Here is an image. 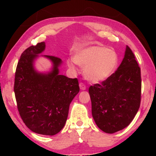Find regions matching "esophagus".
I'll return each instance as SVG.
<instances>
[{
    "label": "esophagus",
    "mask_w": 156,
    "mask_h": 156,
    "mask_svg": "<svg viewBox=\"0 0 156 156\" xmlns=\"http://www.w3.org/2000/svg\"><path fill=\"white\" fill-rule=\"evenodd\" d=\"M80 88L81 90H86L87 87L85 86L84 84H83V83H80Z\"/></svg>",
    "instance_id": "34e87169"
}]
</instances>
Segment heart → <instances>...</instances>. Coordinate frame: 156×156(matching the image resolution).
I'll return each mask as SVG.
<instances>
[{
  "label": "heart",
  "mask_w": 156,
  "mask_h": 156,
  "mask_svg": "<svg viewBox=\"0 0 156 156\" xmlns=\"http://www.w3.org/2000/svg\"><path fill=\"white\" fill-rule=\"evenodd\" d=\"M73 60L83 68L85 79L92 83L107 80L117 67L119 57L112 49L103 46H89L80 49L74 53ZM68 66L75 69L72 61H67Z\"/></svg>",
  "instance_id": "1"
}]
</instances>
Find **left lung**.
Segmentation results:
<instances>
[{"mask_svg":"<svg viewBox=\"0 0 156 156\" xmlns=\"http://www.w3.org/2000/svg\"><path fill=\"white\" fill-rule=\"evenodd\" d=\"M89 93L93 119L101 131L114 133L131 123L140 107L141 78L129 47L116 71L101 84L91 86Z\"/></svg>","mask_w":156,"mask_h":156,"instance_id":"1","label":"left lung"}]
</instances>
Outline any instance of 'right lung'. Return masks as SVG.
I'll use <instances>...</instances> for the list:
<instances>
[{
    "mask_svg": "<svg viewBox=\"0 0 156 156\" xmlns=\"http://www.w3.org/2000/svg\"><path fill=\"white\" fill-rule=\"evenodd\" d=\"M45 42L32 45L22 53L15 75L14 92L23 122L36 133L54 136L65 126L71 102L80 91L77 79L59 74L61 59L40 55ZM43 56L52 62L50 71L38 72L34 61Z\"/></svg>",
    "mask_w": 156,
    "mask_h": 156,
    "instance_id": "obj_1",
    "label": "right lung"
}]
</instances>
